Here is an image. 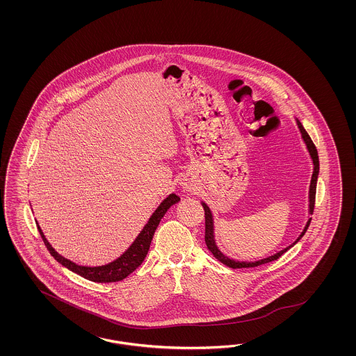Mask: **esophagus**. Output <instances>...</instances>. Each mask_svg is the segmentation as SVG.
I'll use <instances>...</instances> for the list:
<instances>
[{
  "label": "esophagus",
  "mask_w": 356,
  "mask_h": 356,
  "mask_svg": "<svg viewBox=\"0 0 356 356\" xmlns=\"http://www.w3.org/2000/svg\"><path fill=\"white\" fill-rule=\"evenodd\" d=\"M180 185L183 186L184 191H188V192H191L194 188L193 181L189 177H183L180 180Z\"/></svg>",
  "instance_id": "34e87169"
}]
</instances>
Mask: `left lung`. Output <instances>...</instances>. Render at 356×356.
I'll return each mask as SVG.
<instances>
[{
    "label": "left lung",
    "mask_w": 356,
    "mask_h": 356,
    "mask_svg": "<svg viewBox=\"0 0 356 356\" xmlns=\"http://www.w3.org/2000/svg\"><path fill=\"white\" fill-rule=\"evenodd\" d=\"M296 122H298V127H299V129H300V133H302V140L305 142V145H307V149L309 151V154H311V158H312L313 161V175H312V180H311V188H309V214H313V210H314V200H316V185H317V176H318V170H320V162H318V154H317V149H316V146H314V143H313V140H311V137H309V134L305 131V129L302 128V122L299 121V120H296ZM202 206H204V210H205V241L206 245H207V248L209 250L214 254V257L216 259H219L222 264H225L226 266L228 268H232V269H241V268H256V266H259V265H264V264H268V262H271V261H274V259H280V256L284 253V252H287L289 249L293 247L302 236H304V234L307 232V229H308V227L311 225V220H312V218H309V220H308V223H307V226L305 228L302 229V235L296 238V241L295 243H292L290 247H287V248L283 249V250H280L278 253H275L274 256H270L268 259H259V261H256V262H244V261H235V259H228L227 256H225L218 247H216V240H214V226H213V216H211V211H210V209L207 207L206 204L202 202Z\"/></svg>",
    "instance_id": "left-lung-1"
}]
</instances>
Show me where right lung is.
Segmentation results:
<instances>
[{
    "label": "right lung",
    "mask_w": 356,
    "mask_h": 356,
    "mask_svg": "<svg viewBox=\"0 0 356 356\" xmlns=\"http://www.w3.org/2000/svg\"><path fill=\"white\" fill-rule=\"evenodd\" d=\"M180 201V197L176 194H170L159 207L155 210V213L151 216L147 225L143 227V229L140 231V235L133 241V244L130 245L128 250L121 254L119 259H115L113 262L103 265V266H95V268H88V266H79L74 262L65 259L63 256H60L52 245L48 243V240L44 236L42 232V228L36 223L38 229L40 232V236L43 238L44 244L47 249L49 250V253L54 256V259L60 262L63 266L72 270L73 273H76L78 275L83 277L88 280L97 282V283H109V282H119L124 278H127L130 273H133L134 270L140 266L143 262V259L146 257L149 248H150L151 240L154 236V232L156 229V227L159 225V222L162 220L163 216L167 213V210L176 202Z\"/></svg>",
    "instance_id": "add662e5"
}]
</instances>
